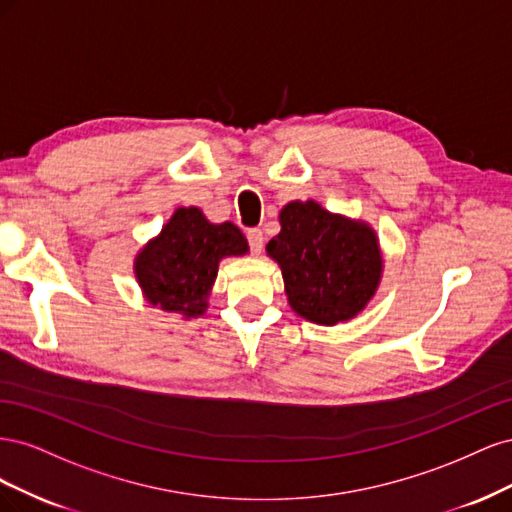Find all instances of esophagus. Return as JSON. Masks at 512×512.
<instances>
[{
	"mask_svg": "<svg viewBox=\"0 0 512 512\" xmlns=\"http://www.w3.org/2000/svg\"><path fill=\"white\" fill-rule=\"evenodd\" d=\"M247 243H250V250L252 254H260L262 252V245H265V235H262L260 228H250L245 232Z\"/></svg>",
	"mask_w": 512,
	"mask_h": 512,
	"instance_id": "obj_1",
	"label": "esophagus"
}]
</instances>
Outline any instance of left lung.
Here are the masks:
<instances>
[{
	"mask_svg": "<svg viewBox=\"0 0 512 512\" xmlns=\"http://www.w3.org/2000/svg\"><path fill=\"white\" fill-rule=\"evenodd\" d=\"M280 224L282 232L267 243V252L280 262L294 312L318 324L359 314L380 282L376 232L329 213L314 200L288 203Z\"/></svg>",
	"mask_w": 512,
	"mask_h": 512,
	"instance_id": "obj_1",
	"label": "left lung"
}]
</instances>
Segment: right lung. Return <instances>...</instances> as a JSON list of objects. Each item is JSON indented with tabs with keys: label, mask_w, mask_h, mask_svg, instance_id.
<instances>
[{
	"label": "right lung",
	"mask_w": 512,
	"mask_h": 512,
	"mask_svg": "<svg viewBox=\"0 0 512 512\" xmlns=\"http://www.w3.org/2000/svg\"><path fill=\"white\" fill-rule=\"evenodd\" d=\"M247 252L243 232L230 222L209 224L200 209H177L136 258V277L151 305L200 316L224 256Z\"/></svg>",
	"instance_id": "right-lung-1"
}]
</instances>
